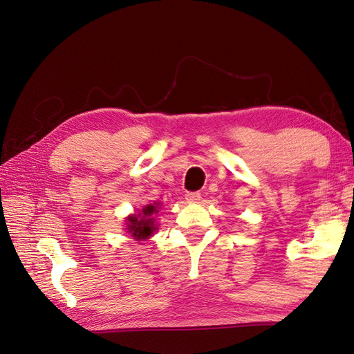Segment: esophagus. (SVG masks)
<instances>
[{
	"mask_svg": "<svg viewBox=\"0 0 354 354\" xmlns=\"http://www.w3.org/2000/svg\"><path fill=\"white\" fill-rule=\"evenodd\" d=\"M186 201L190 202V203H196V202L201 201V194H199V192H187Z\"/></svg>",
	"mask_w": 354,
	"mask_h": 354,
	"instance_id": "34e87169",
	"label": "esophagus"
}]
</instances>
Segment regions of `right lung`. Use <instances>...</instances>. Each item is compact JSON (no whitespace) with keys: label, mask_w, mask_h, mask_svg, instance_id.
<instances>
[{"label":"right lung","mask_w":354,"mask_h":354,"mask_svg":"<svg viewBox=\"0 0 354 354\" xmlns=\"http://www.w3.org/2000/svg\"><path fill=\"white\" fill-rule=\"evenodd\" d=\"M158 212L156 205H147L142 209V212L130 216L127 220V229L128 233H131V236L137 241H145L149 236H152L153 232L156 230L153 214Z\"/></svg>","instance_id":"1"}]
</instances>
